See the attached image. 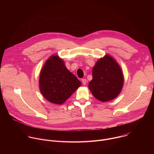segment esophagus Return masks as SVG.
<instances>
[{"mask_svg": "<svg viewBox=\"0 0 154 154\" xmlns=\"http://www.w3.org/2000/svg\"><path fill=\"white\" fill-rule=\"evenodd\" d=\"M82 81L83 85H85L86 84V83H87V80H86V79H82Z\"/></svg>", "mask_w": 154, "mask_h": 154, "instance_id": "34e87169", "label": "esophagus"}]
</instances>
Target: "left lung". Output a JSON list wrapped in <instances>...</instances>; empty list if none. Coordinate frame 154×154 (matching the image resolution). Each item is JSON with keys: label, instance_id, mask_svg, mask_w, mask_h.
<instances>
[{"label": "left lung", "instance_id": "8db88e82", "mask_svg": "<svg viewBox=\"0 0 154 154\" xmlns=\"http://www.w3.org/2000/svg\"><path fill=\"white\" fill-rule=\"evenodd\" d=\"M93 79L88 85L93 95L99 100L107 102L115 99L121 93L124 76L119 65L108 55L100 58L92 71Z\"/></svg>", "mask_w": 154, "mask_h": 154}]
</instances>
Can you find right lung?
I'll list each match as a JSON object with an SVG mask.
<instances>
[{
  "instance_id": "right-lung-1",
  "label": "right lung",
  "mask_w": 154,
  "mask_h": 154,
  "mask_svg": "<svg viewBox=\"0 0 154 154\" xmlns=\"http://www.w3.org/2000/svg\"><path fill=\"white\" fill-rule=\"evenodd\" d=\"M39 84L41 93L48 101L62 104L80 86L81 82L66 68L62 59L54 55L44 64Z\"/></svg>"
}]
</instances>
